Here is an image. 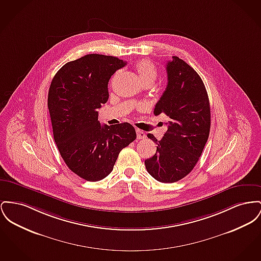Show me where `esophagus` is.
I'll return each mask as SVG.
<instances>
[{"mask_svg": "<svg viewBox=\"0 0 261 261\" xmlns=\"http://www.w3.org/2000/svg\"><path fill=\"white\" fill-rule=\"evenodd\" d=\"M136 134H137V139H145L146 138V134L144 131L140 130V129H136Z\"/></svg>", "mask_w": 261, "mask_h": 261, "instance_id": "esophagus-1", "label": "esophagus"}]
</instances>
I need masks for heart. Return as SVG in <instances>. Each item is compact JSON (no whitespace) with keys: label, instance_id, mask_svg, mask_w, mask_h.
Returning a JSON list of instances; mask_svg holds the SVG:
<instances>
[{"label":"heart","instance_id":"1","mask_svg":"<svg viewBox=\"0 0 261 261\" xmlns=\"http://www.w3.org/2000/svg\"><path fill=\"white\" fill-rule=\"evenodd\" d=\"M135 67L142 82H147V81L154 82L158 77V72L154 65L149 60H146V59L140 60L135 64Z\"/></svg>","mask_w":261,"mask_h":261}]
</instances>
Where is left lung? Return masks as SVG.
<instances>
[{
  "instance_id": "1",
  "label": "left lung",
  "mask_w": 261,
  "mask_h": 261,
  "mask_svg": "<svg viewBox=\"0 0 261 261\" xmlns=\"http://www.w3.org/2000/svg\"><path fill=\"white\" fill-rule=\"evenodd\" d=\"M168 86L153 113H165L169 128L162 140L148 138L158 145L156 152L145 161L148 172L160 182L172 184L186 176L199 160L209 137L211 112L202 79L176 56L167 63Z\"/></svg>"
}]
</instances>
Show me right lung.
<instances>
[{
  "label": "right lung",
  "instance_id": "right-lung-1",
  "mask_svg": "<svg viewBox=\"0 0 261 261\" xmlns=\"http://www.w3.org/2000/svg\"><path fill=\"white\" fill-rule=\"evenodd\" d=\"M125 65L117 57L88 54L66 63L49 88L57 148L67 167L88 181L107 177L120 151L137 137L130 123L102 126L98 121L97 109L109 96L108 82Z\"/></svg>",
  "mask_w": 261,
  "mask_h": 261
}]
</instances>
